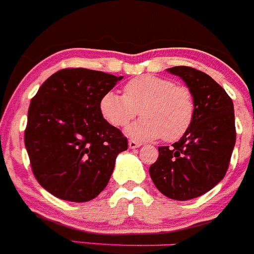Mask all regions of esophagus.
Returning <instances> with one entry per match:
<instances>
[{
    "label": "esophagus",
    "mask_w": 254,
    "mask_h": 254,
    "mask_svg": "<svg viewBox=\"0 0 254 254\" xmlns=\"http://www.w3.org/2000/svg\"><path fill=\"white\" fill-rule=\"evenodd\" d=\"M127 145H129L130 149H137V147L141 146V142L136 141V140H129Z\"/></svg>",
    "instance_id": "34e87169"
}]
</instances>
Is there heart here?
<instances>
[{
	"label": "heart",
	"instance_id": "b5f03b06",
	"mask_svg": "<svg viewBox=\"0 0 254 254\" xmlns=\"http://www.w3.org/2000/svg\"><path fill=\"white\" fill-rule=\"evenodd\" d=\"M195 109L189 88L156 75L134 78L124 85V94L108 92L99 102L102 117L117 127H125L140 112L141 119L127 129L136 140H179L192 124Z\"/></svg>",
	"mask_w": 254,
	"mask_h": 254
}]
</instances>
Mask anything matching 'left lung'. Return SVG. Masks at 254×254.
Here are the masks:
<instances>
[{
	"instance_id": "obj_1",
	"label": "left lung",
	"mask_w": 254,
	"mask_h": 254,
	"mask_svg": "<svg viewBox=\"0 0 254 254\" xmlns=\"http://www.w3.org/2000/svg\"><path fill=\"white\" fill-rule=\"evenodd\" d=\"M179 75L195 99V117L171 147L160 146L149 172L166 197L187 201L208 192L225 177L236 144L232 99L212 78L191 67L167 69Z\"/></svg>"
}]
</instances>
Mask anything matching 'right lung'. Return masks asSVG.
<instances>
[{
  "instance_id": "obj_1",
  "label": "right lung",
  "mask_w": 254,
  "mask_h": 254,
  "mask_svg": "<svg viewBox=\"0 0 254 254\" xmlns=\"http://www.w3.org/2000/svg\"><path fill=\"white\" fill-rule=\"evenodd\" d=\"M122 79L68 68L51 75L31 100L24 145L37 181L56 197L87 202L109 182L127 140L102 117L99 102Z\"/></svg>"
}]
</instances>
